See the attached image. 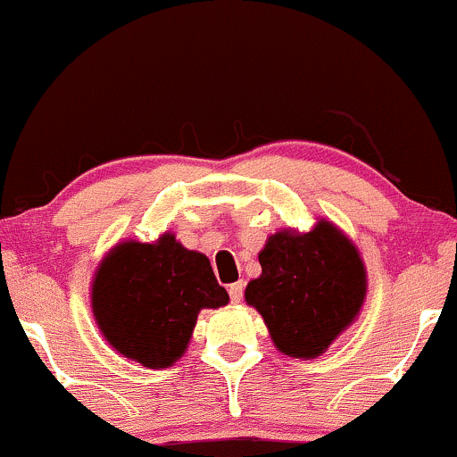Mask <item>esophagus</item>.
I'll use <instances>...</instances> for the list:
<instances>
[{
  "label": "esophagus",
  "mask_w": 457,
  "mask_h": 457,
  "mask_svg": "<svg viewBox=\"0 0 457 457\" xmlns=\"http://www.w3.org/2000/svg\"><path fill=\"white\" fill-rule=\"evenodd\" d=\"M229 292V298H232V303H240L243 301V292H245V283L243 281H236L232 286L228 287Z\"/></svg>",
  "instance_id": "esophagus-1"
}]
</instances>
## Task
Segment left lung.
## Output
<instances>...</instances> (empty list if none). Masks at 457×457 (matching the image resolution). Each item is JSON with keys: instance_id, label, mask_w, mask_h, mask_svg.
<instances>
[{"instance_id": "left-lung-1", "label": "left lung", "mask_w": 457, "mask_h": 457, "mask_svg": "<svg viewBox=\"0 0 457 457\" xmlns=\"http://www.w3.org/2000/svg\"><path fill=\"white\" fill-rule=\"evenodd\" d=\"M262 275L245 301L260 312L277 350L313 359L354 322L367 292L359 249L330 221L309 232L269 236L258 255Z\"/></svg>"}]
</instances>
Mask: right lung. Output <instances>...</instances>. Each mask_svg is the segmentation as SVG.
Wrapping results in <instances>:
<instances>
[{
  "label": "right lung",
  "mask_w": 457,
  "mask_h": 457,
  "mask_svg": "<svg viewBox=\"0 0 457 457\" xmlns=\"http://www.w3.org/2000/svg\"><path fill=\"white\" fill-rule=\"evenodd\" d=\"M211 260L165 232L115 245L92 281V313L109 344L150 370L185 354L202 309L228 305Z\"/></svg>",
  "instance_id": "obj_1"
}]
</instances>
